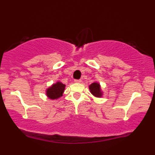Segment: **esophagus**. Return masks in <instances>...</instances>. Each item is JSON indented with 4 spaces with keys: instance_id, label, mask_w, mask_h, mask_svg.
<instances>
[{
    "instance_id": "obj_1",
    "label": "esophagus",
    "mask_w": 155,
    "mask_h": 155,
    "mask_svg": "<svg viewBox=\"0 0 155 155\" xmlns=\"http://www.w3.org/2000/svg\"><path fill=\"white\" fill-rule=\"evenodd\" d=\"M74 82H76V83H81V79H75V80H74Z\"/></svg>"
}]
</instances>
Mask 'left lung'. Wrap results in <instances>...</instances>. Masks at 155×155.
Masks as SVG:
<instances>
[{
	"label": "left lung",
	"mask_w": 155,
	"mask_h": 155,
	"mask_svg": "<svg viewBox=\"0 0 155 155\" xmlns=\"http://www.w3.org/2000/svg\"><path fill=\"white\" fill-rule=\"evenodd\" d=\"M89 90L90 92L96 97H101L102 96V92L101 91V88H100V84L97 82H94L92 84L89 86Z\"/></svg>",
	"instance_id": "left-lung-1"
}]
</instances>
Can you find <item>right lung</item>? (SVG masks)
<instances>
[{"label":"right lung","mask_w":155,"mask_h":155,"mask_svg":"<svg viewBox=\"0 0 155 155\" xmlns=\"http://www.w3.org/2000/svg\"><path fill=\"white\" fill-rule=\"evenodd\" d=\"M65 87H66V85L60 81H58L57 83L53 84L46 90V94L51 100H55L63 95Z\"/></svg>","instance_id":"right-lung-1"}]
</instances>
